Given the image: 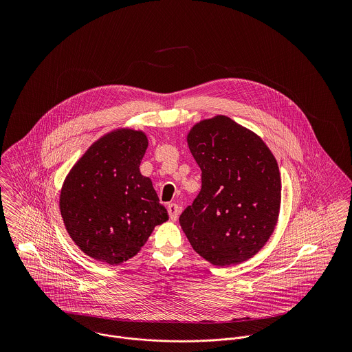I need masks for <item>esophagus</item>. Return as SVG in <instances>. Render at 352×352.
Listing matches in <instances>:
<instances>
[{
    "label": "esophagus",
    "instance_id": "obj_1",
    "mask_svg": "<svg viewBox=\"0 0 352 352\" xmlns=\"http://www.w3.org/2000/svg\"><path fill=\"white\" fill-rule=\"evenodd\" d=\"M179 212H180V210H179L177 204H175V203L168 204V214H169L170 221H176L179 217Z\"/></svg>",
    "mask_w": 352,
    "mask_h": 352
}]
</instances>
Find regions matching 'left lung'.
I'll return each instance as SVG.
<instances>
[{"mask_svg":"<svg viewBox=\"0 0 352 352\" xmlns=\"http://www.w3.org/2000/svg\"><path fill=\"white\" fill-rule=\"evenodd\" d=\"M188 148L201 190L180 226L204 260L228 267L253 257L272 236L280 210L278 162L264 141L225 115L195 123Z\"/></svg>","mask_w":352,"mask_h":352,"instance_id":"8db88e82","label":"left lung"}]
</instances>
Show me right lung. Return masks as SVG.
<instances>
[{"label":"right lung","mask_w":352,"mask_h":352,"mask_svg":"<svg viewBox=\"0 0 352 352\" xmlns=\"http://www.w3.org/2000/svg\"><path fill=\"white\" fill-rule=\"evenodd\" d=\"M148 145L141 130H111L78 158L62 184L59 210L66 232L104 264L134 257L169 218L151 179L140 170Z\"/></svg>","instance_id":"add662e5"}]
</instances>
